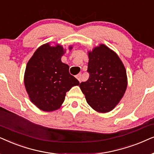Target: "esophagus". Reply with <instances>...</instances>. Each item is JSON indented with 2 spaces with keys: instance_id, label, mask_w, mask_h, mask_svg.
<instances>
[{
  "instance_id": "obj_1",
  "label": "esophagus",
  "mask_w": 154,
  "mask_h": 154,
  "mask_svg": "<svg viewBox=\"0 0 154 154\" xmlns=\"http://www.w3.org/2000/svg\"><path fill=\"white\" fill-rule=\"evenodd\" d=\"M76 78L78 79L79 82H81L82 79V73H79L78 75H76Z\"/></svg>"
}]
</instances>
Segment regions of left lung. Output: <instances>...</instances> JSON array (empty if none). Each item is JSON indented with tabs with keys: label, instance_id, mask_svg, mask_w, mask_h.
I'll list each match as a JSON object with an SVG mask.
<instances>
[{
	"label": "left lung",
	"instance_id": "1",
	"mask_svg": "<svg viewBox=\"0 0 154 154\" xmlns=\"http://www.w3.org/2000/svg\"><path fill=\"white\" fill-rule=\"evenodd\" d=\"M88 56L89 77L79 87L94 110L101 113L111 111L128 87L125 67L118 54L104 44L89 51Z\"/></svg>",
	"mask_w": 154,
	"mask_h": 154
}]
</instances>
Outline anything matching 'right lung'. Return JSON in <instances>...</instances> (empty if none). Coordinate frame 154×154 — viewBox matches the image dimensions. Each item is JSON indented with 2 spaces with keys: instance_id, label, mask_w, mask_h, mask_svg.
<instances>
[{
  "instance_id": "obj_1",
  "label": "right lung",
  "mask_w": 154,
  "mask_h": 154,
  "mask_svg": "<svg viewBox=\"0 0 154 154\" xmlns=\"http://www.w3.org/2000/svg\"><path fill=\"white\" fill-rule=\"evenodd\" d=\"M72 46H69L71 50ZM61 45L43 44L28 61L24 83L30 101L43 111L51 112L61 107L66 92L79 81L69 72L68 65L61 61L65 53Z\"/></svg>"
}]
</instances>
